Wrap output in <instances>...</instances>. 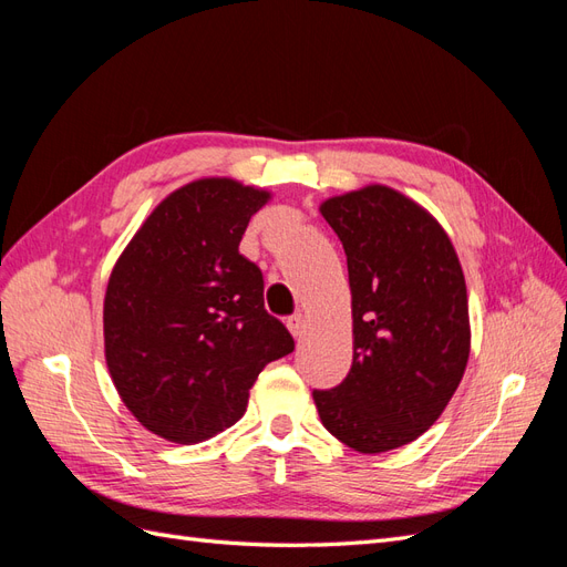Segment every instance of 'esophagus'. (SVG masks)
I'll return each mask as SVG.
<instances>
[{
    "label": "esophagus",
    "mask_w": 567,
    "mask_h": 567,
    "mask_svg": "<svg viewBox=\"0 0 567 567\" xmlns=\"http://www.w3.org/2000/svg\"><path fill=\"white\" fill-rule=\"evenodd\" d=\"M286 326H288V331L293 333V338H300L305 333V319H302V315H290L286 319Z\"/></svg>",
    "instance_id": "obj_1"
}]
</instances>
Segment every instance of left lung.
Segmentation results:
<instances>
[{
    "label": "left lung",
    "instance_id": "8db88e82",
    "mask_svg": "<svg viewBox=\"0 0 567 567\" xmlns=\"http://www.w3.org/2000/svg\"><path fill=\"white\" fill-rule=\"evenodd\" d=\"M321 215L348 255L352 367L315 390L326 431L354 452L398 450L431 427L471 352L466 281L450 236L421 205L373 184Z\"/></svg>",
    "mask_w": 567,
    "mask_h": 567
}]
</instances>
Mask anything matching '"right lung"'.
I'll list each match as a JSON object with an SVG mask.
<instances>
[{
  "instance_id": "add662e5",
  "label": "right lung",
  "mask_w": 567,
  "mask_h": 567,
  "mask_svg": "<svg viewBox=\"0 0 567 567\" xmlns=\"http://www.w3.org/2000/svg\"><path fill=\"white\" fill-rule=\"evenodd\" d=\"M269 194L198 179L169 194L113 267L104 300L111 379L144 427L194 444L244 416L260 371L293 352L238 252Z\"/></svg>"
}]
</instances>
